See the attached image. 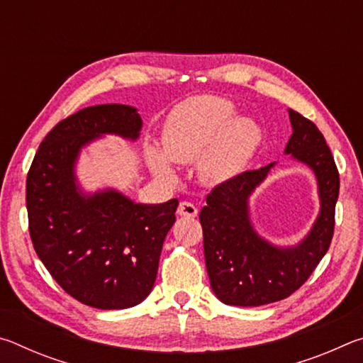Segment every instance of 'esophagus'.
<instances>
[{
    "label": "esophagus",
    "instance_id": "1",
    "mask_svg": "<svg viewBox=\"0 0 363 363\" xmlns=\"http://www.w3.org/2000/svg\"><path fill=\"white\" fill-rule=\"evenodd\" d=\"M177 214L184 218H195L199 214V208L190 201H181L179 208H177Z\"/></svg>",
    "mask_w": 363,
    "mask_h": 363
}]
</instances>
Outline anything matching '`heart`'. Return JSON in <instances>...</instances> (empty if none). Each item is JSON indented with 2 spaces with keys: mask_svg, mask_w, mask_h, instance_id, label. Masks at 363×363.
Returning a JSON list of instances; mask_svg holds the SVG:
<instances>
[{
  "mask_svg": "<svg viewBox=\"0 0 363 363\" xmlns=\"http://www.w3.org/2000/svg\"><path fill=\"white\" fill-rule=\"evenodd\" d=\"M233 104L219 96H199L176 108L163 133V150L150 147L147 158L153 173L173 182L174 163H196V176L208 187L237 179L259 149L257 123L235 116Z\"/></svg>",
  "mask_w": 363,
  "mask_h": 363,
  "instance_id": "1",
  "label": "heart"
}]
</instances>
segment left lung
<instances>
[{
    "instance_id": "left-lung-1",
    "label": "left lung",
    "mask_w": 363,
    "mask_h": 363,
    "mask_svg": "<svg viewBox=\"0 0 363 363\" xmlns=\"http://www.w3.org/2000/svg\"><path fill=\"white\" fill-rule=\"evenodd\" d=\"M288 115L293 134L285 153L312 169L320 211L303 240L279 247L257 233L250 214V196L275 163L214 187L201 208L200 223L211 290L224 304L256 307L288 298L311 277L333 238L340 194L333 155L314 123L291 108Z\"/></svg>"
}]
</instances>
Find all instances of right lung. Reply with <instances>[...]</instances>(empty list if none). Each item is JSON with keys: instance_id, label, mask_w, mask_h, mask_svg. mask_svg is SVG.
I'll return each instance as SVG.
<instances>
[{"instance_id": "obj_1", "label": "right lung", "mask_w": 363, "mask_h": 363, "mask_svg": "<svg viewBox=\"0 0 363 363\" xmlns=\"http://www.w3.org/2000/svg\"><path fill=\"white\" fill-rule=\"evenodd\" d=\"M138 108L86 107L62 120L38 147L27 176L28 230L52 279L79 303L128 309L149 296L179 201L136 203L115 189L86 194L77 177L82 149L106 134L136 140Z\"/></svg>"}]
</instances>
